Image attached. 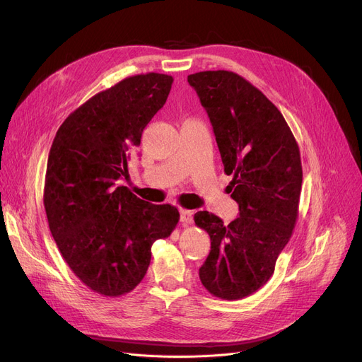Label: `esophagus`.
I'll list each match as a JSON object with an SVG mask.
<instances>
[{"instance_id":"obj_1","label":"esophagus","mask_w":362,"mask_h":362,"mask_svg":"<svg viewBox=\"0 0 362 362\" xmlns=\"http://www.w3.org/2000/svg\"><path fill=\"white\" fill-rule=\"evenodd\" d=\"M180 220L183 224H191L194 221V213L191 210H180Z\"/></svg>"}]
</instances>
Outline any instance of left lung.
<instances>
[{"instance_id": "obj_1", "label": "left lung", "mask_w": 362, "mask_h": 362, "mask_svg": "<svg viewBox=\"0 0 362 362\" xmlns=\"http://www.w3.org/2000/svg\"><path fill=\"white\" fill-rule=\"evenodd\" d=\"M210 117L227 186L239 217L224 224L195 214L211 251L199 269L204 288L217 298L250 296L269 281L298 218L302 165L298 144L277 107L242 76L199 71L187 76Z\"/></svg>"}]
</instances>
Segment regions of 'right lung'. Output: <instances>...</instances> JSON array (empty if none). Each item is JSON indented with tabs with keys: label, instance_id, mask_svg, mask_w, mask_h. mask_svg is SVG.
<instances>
[{
	"label": "right lung",
	"instance_id": "add662e5",
	"mask_svg": "<svg viewBox=\"0 0 362 362\" xmlns=\"http://www.w3.org/2000/svg\"><path fill=\"white\" fill-rule=\"evenodd\" d=\"M171 83L168 74H136L93 95L63 122L49 149L44 205L51 235L71 272L104 296L138 286L152 243L168 238L180 217L176 206L116 185L129 177L130 154Z\"/></svg>",
	"mask_w": 362,
	"mask_h": 362
}]
</instances>
